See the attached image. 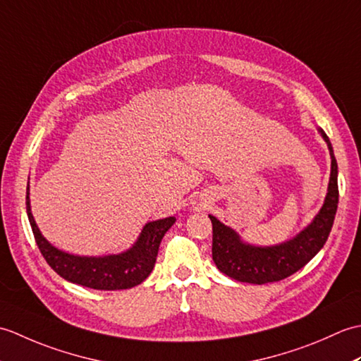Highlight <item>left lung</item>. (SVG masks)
Returning a JSON list of instances; mask_svg holds the SVG:
<instances>
[{
    "mask_svg": "<svg viewBox=\"0 0 361 361\" xmlns=\"http://www.w3.org/2000/svg\"><path fill=\"white\" fill-rule=\"evenodd\" d=\"M319 133L331 152L332 167L329 192L315 220L295 239L276 247L262 248L240 242L239 235L231 228L209 216L212 221V260L221 273L239 282L257 286L278 282L301 270L324 247L338 208V166L327 135L321 128Z\"/></svg>",
    "mask_w": 361,
    "mask_h": 361,
    "instance_id": "obj_1",
    "label": "left lung"
}]
</instances>
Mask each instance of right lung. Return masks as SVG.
Listing matches in <instances>:
<instances>
[{"instance_id": "1", "label": "right lung", "mask_w": 361, "mask_h": 361, "mask_svg": "<svg viewBox=\"0 0 361 361\" xmlns=\"http://www.w3.org/2000/svg\"><path fill=\"white\" fill-rule=\"evenodd\" d=\"M26 211L37 247L52 270L66 281L94 290H126L141 283L155 267L161 239L175 224V217L150 221L144 226L133 247L121 255L80 257L52 247L38 231L29 206V188L26 190Z\"/></svg>"}]
</instances>
